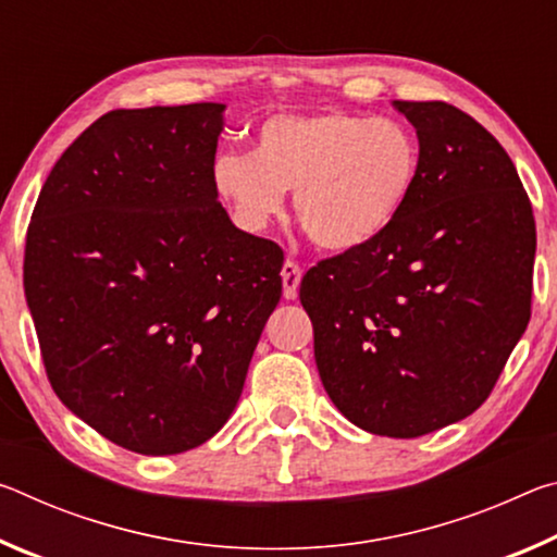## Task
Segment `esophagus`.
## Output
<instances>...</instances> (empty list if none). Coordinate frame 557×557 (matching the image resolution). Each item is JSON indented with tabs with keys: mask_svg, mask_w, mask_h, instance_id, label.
<instances>
[{
	"mask_svg": "<svg viewBox=\"0 0 557 557\" xmlns=\"http://www.w3.org/2000/svg\"><path fill=\"white\" fill-rule=\"evenodd\" d=\"M299 282H301V268L297 265L295 260H287L285 265H282V285H285V297L287 299L297 297Z\"/></svg>",
	"mask_w": 557,
	"mask_h": 557,
	"instance_id": "34e87169",
	"label": "esophagus"
}]
</instances>
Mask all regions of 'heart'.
Masks as SVG:
<instances>
[{"mask_svg":"<svg viewBox=\"0 0 557 557\" xmlns=\"http://www.w3.org/2000/svg\"><path fill=\"white\" fill-rule=\"evenodd\" d=\"M252 154L225 149L213 186L240 228L265 231L292 194L317 248L361 250L393 228L420 176L418 137L398 120L346 110L277 112L252 135Z\"/></svg>","mask_w":557,"mask_h":557,"instance_id":"1","label":"heart"}]
</instances>
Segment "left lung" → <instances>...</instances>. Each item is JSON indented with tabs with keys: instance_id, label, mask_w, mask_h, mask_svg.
<instances>
[{
	"instance_id": "1",
	"label": "left lung",
	"mask_w": 557,
	"mask_h": 557,
	"mask_svg": "<svg viewBox=\"0 0 557 557\" xmlns=\"http://www.w3.org/2000/svg\"><path fill=\"white\" fill-rule=\"evenodd\" d=\"M420 176L379 240L307 270L301 307L329 398L383 437L474 412L531 319L535 221L506 149L449 102L395 100Z\"/></svg>"
}]
</instances>
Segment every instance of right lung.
Returning <instances> with one entry per match:
<instances>
[{
	"instance_id": "right-lung-1",
	"label": "right lung",
	"mask_w": 557,
	"mask_h": 557,
	"mask_svg": "<svg viewBox=\"0 0 557 557\" xmlns=\"http://www.w3.org/2000/svg\"><path fill=\"white\" fill-rule=\"evenodd\" d=\"M221 102L112 110L34 206L26 305L53 393L137 455H178L238 403L285 252L231 223L213 186Z\"/></svg>"
}]
</instances>
